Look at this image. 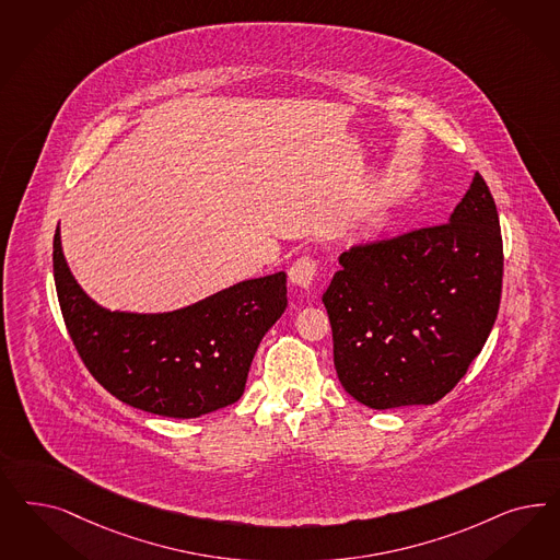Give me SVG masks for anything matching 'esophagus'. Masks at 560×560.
<instances>
[{
	"instance_id": "1",
	"label": "esophagus",
	"mask_w": 560,
	"mask_h": 560,
	"mask_svg": "<svg viewBox=\"0 0 560 560\" xmlns=\"http://www.w3.org/2000/svg\"><path fill=\"white\" fill-rule=\"evenodd\" d=\"M317 276V261L311 257H299L292 266H290L289 278L292 284L301 287V289H308L313 284Z\"/></svg>"
}]
</instances>
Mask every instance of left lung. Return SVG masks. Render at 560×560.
I'll return each mask as SVG.
<instances>
[{
	"mask_svg": "<svg viewBox=\"0 0 560 560\" xmlns=\"http://www.w3.org/2000/svg\"><path fill=\"white\" fill-rule=\"evenodd\" d=\"M324 305L343 389L373 410L450 394L494 325L503 238L480 173L445 224L340 255Z\"/></svg>",
	"mask_w": 560,
	"mask_h": 560,
	"instance_id": "8db88e82",
	"label": "left lung"
}]
</instances>
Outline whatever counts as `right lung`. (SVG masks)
Masks as SVG:
<instances>
[{
  "label": "right lung",
  "instance_id": "1",
  "mask_svg": "<svg viewBox=\"0 0 560 560\" xmlns=\"http://www.w3.org/2000/svg\"><path fill=\"white\" fill-rule=\"evenodd\" d=\"M59 307L80 359L110 396L150 415L198 418L235 404L253 357L287 311V273L243 280L166 313L101 307L54 238Z\"/></svg>",
  "mask_w": 560,
  "mask_h": 560
}]
</instances>
